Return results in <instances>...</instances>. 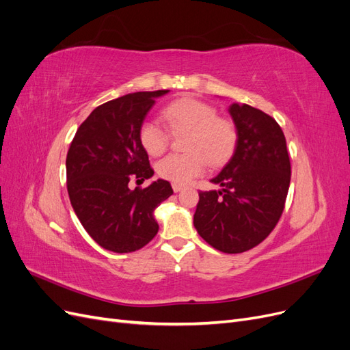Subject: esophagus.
Returning a JSON list of instances; mask_svg holds the SVG:
<instances>
[{
	"mask_svg": "<svg viewBox=\"0 0 350 350\" xmlns=\"http://www.w3.org/2000/svg\"><path fill=\"white\" fill-rule=\"evenodd\" d=\"M172 188H174V191L175 193H178V191H181V189L184 188L181 184H172Z\"/></svg>",
	"mask_w": 350,
	"mask_h": 350,
	"instance_id": "obj_1",
	"label": "esophagus"
}]
</instances>
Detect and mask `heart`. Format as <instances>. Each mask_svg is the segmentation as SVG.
<instances>
[{"label":"heart","mask_w":350,"mask_h":350,"mask_svg":"<svg viewBox=\"0 0 350 350\" xmlns=\"http://www.w3.org/2000/svg\"><path fill=\"white\" fill-rule=\"evenodd\" d=\"M163 118L171 131H187L184 150L167 154L156 163L157 175L174 184H187L203 175L207 162L220 166L237 144V126L228 118L217 116V109L196 98H179L163 109ZM139 140L150 156L162 154L169 146L171 133L154 118H146L139 129Z\"/></svg>","instance_id":"obj_1"}]
</instances>
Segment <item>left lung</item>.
<instances>
[{"label":"left lung","instance_id":"left-lung-1","mask_svg":"<svg viewBox=\"0 0 350 350\" xmlns=\"http://www.w3.org/2000/svg\"><path fill=\"white\" fill-rule=\"evenodd\" d=\"M237 147L211 183L220 191H200L194 226L208 245L239 254L257 247L276 228L291 184V161L276 120L247 103H232Z\"/></svg>","mask_w":350,"mask_h":350}]
</instances>
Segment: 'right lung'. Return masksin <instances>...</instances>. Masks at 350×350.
Listing matches in <instances>:
<instances>
[{
	"instance_id": "add662e5",
	"label": "right lung",
	"mask_w": 350,
	"mask_h": 350,
	"mask_svg": "<svg viewBox=\"0 0 350 350\" xmlns=\"http://www.w3.org/2000/svg\"><path fill=\"white\" fill-rule=\"evenodd\" d=\"M169 90L135 92L94 109L77 129L67 153V189L83 228L105 250L133 252L157 234L154 208L172 196L157 179L142 184L154 171L139 140V129L154 99Z\"/></svg>"
}]
</instances>
